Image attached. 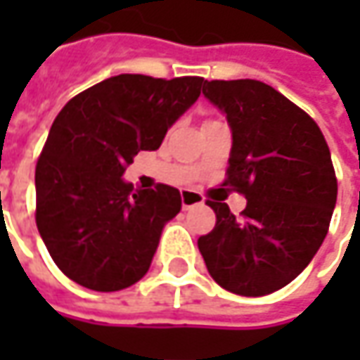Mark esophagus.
I'll list each match as a JSON object with an SVG mask.
<instances>
[{"instance_id": "1", "label": "esophagus", "mask_w": 360, "mask_h": 360, "mask_svg": "<svg viewBox=\"0 0 360 360\" xmlns=\"http://www.w3.org/2000/svg\"><path fill=\"white\" fill-rule=\"evenodd\" d=\"M200 204H204V198L198 192H194V190H184L182 192V208L184 210H190L192 206H200Z\"/></svg>"}]
</instances>
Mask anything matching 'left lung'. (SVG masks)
I'll use <instances>...</instances> for the list:
<instances>
[{"label": "left lung", "instance_id": "1", "mask_svg": "<svg viewBox=\"0 0 360 360\" xmlns=\"http://www.w3.org/2000/svg\"><path fill=\"white\" fill-rule=\"evenodd\" d=\"M232 131L224 186L244 194L240 218L208 200L212 232L198 238L210 276L240 297H264L309 266L337 204L330 150L316 122L256 79L204 82Z\"/></svg>", "mask_w": 360, "mask_h": 360}]
</instances>
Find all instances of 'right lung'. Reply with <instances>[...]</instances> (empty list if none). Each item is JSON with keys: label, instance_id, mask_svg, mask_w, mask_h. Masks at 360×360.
<instances>
[{"label": "right lung", "instance_id": "1", "mask_svg": "<svg viewBox=\"0 0 360 360\" xmlns=\"http://www.w3.org/2000/svg\"><path fill=\"white\" fill-rule=\"evenodd\" d=\"M202 86L196 76L120 74L77 94L53 120L35 166V222L68 278L114 292L148 272L182 198L166 184L134 190L122 176L140 150H158Z\"/></svg>", "mask_w": 360, "mask_h": 360}]
</instances>
